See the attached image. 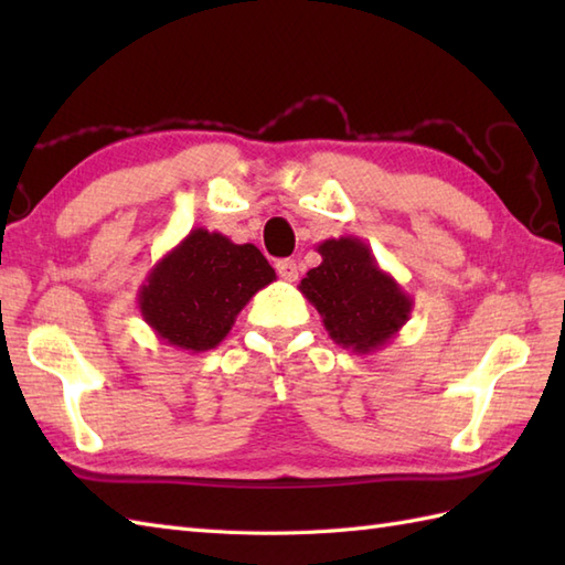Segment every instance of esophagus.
Segmentation results:
<instances>
[{
	"label": "esophagus",
	"instance_id": "34e87169",
	"mask_svg": "<svg viewBox=\"0 0 565 565\" xmlns=\"http://www.w3.org/2000/svg\"><path fill=\"white\" fill-rule=\"evenodd\" d=\"M276 271H279L281 279L296 281L298 279V264L294 259H279L276 262Z\"/></svg>",
	"mask_w": 565,
	"mask_h": 565
}]
</instances>
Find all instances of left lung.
<instances>
[{
    "label": "left lung",
    "instance_id": "8db88e82",
    "mask_svg": "<svg viewBox=\"0 0 565 565\" xmlns=\"http://www.w3.org/2000/svg\"><path fill=\"white\" fill-rule=\"evenodd\" d=\"M322 262L298 284L322 318L330 338L356 354L386 347L411 320L413 298L374 252L354 235L330 237L318 245Z\"/></svg>",
    "mask_w": 565,
    "mask_h": 565
}]
</instances>
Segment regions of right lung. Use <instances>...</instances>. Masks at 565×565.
Wrapping results in <instances>:
<instances>
[{
  "instance_id": "add662e5",
  "label": "right lung",
  "mask_w": 565,
  "mask_h": 565,
  "mask_svg": "<svg viewBox=\"0 0 565 565\" xmlns=\"http://www.w3.org/2000/svg\"><path fill=\"white\" fill-rule=\"evenodd\" d=\"M274 279L255 245L194 227L148 271L138 308L162 342L196 354L218 347L249 298Z\"/></svg>"
}]
</instances>
